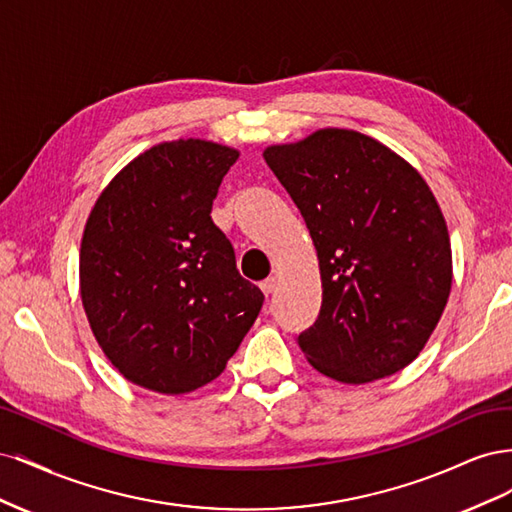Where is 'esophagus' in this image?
I'll return each instance as SVG.
<instances>
[{
    "mask_svg": "<svg viewBox=\"0 0 512 512\" xmlns=\"http://www.w3.org/2000/svg\"><path fill=\"white\" fill-rule=\"evenodd\" d=\"M275 286H277V277H267V280L260 284V290H262V292H265V294H267V297H269V294H271V292L275 290Z\"/></svg>",
    "mask_w": 512,
    "mask_h": 512,
    "instance_id": "1",
    "label": "esophagus"
}]
</instances>
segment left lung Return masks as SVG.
<instances>
[{"label": "left lung", "mask_w": 512, "mask_h": 512, "mask_svg": "<svg viewBox=\"0 0 512 512\" xmlns=\"http://www.w3.org/2000/svg\"><path fill=\"white\" fill-rule=\"evenodd\" d=\"M312 235L322 305L297 342L309 365L365 384L410 365L444 312L453 254L418 170L367 134L324 128L265 149Z\"/></svg>", "instance_id": "obj_1"}]
</instances>
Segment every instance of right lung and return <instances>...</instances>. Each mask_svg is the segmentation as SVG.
<instances>
[{"label":"right lung","instance_id":"1","mask_svg":"<svg viewBox=\"0 0 512 512\" xmlns=\"http://www.w3.org/2000/svg\"><path fill=\"white\" fill-rule=\"evenodd\" d=\"M237 158L200 138L153 145L89 213L79 262L85 314L106 359L143 389L183 395L218 378L265 301L211 220Z\"/></svg>","mask_w":512,"mask_h":512}]
</instances>
